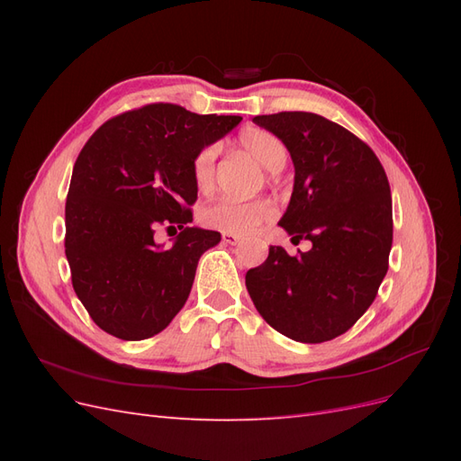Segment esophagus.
<instances>
[{
    "instance_id": "obj_1",
    "label": "esophagus",
    "mask_w": 461,
    "mask_h": 461,
    "mask_svg": "<svg viewBox=\"0 0 461 461\" xmlns=\"http://www.w3.org/2000/svg\"><path fill=\"white\" fill-rule=\"evenodd\" d=\"M222 242L229 244V246H236V244H240V239H239V236H234V234H222Z\"/></svg>"
}]
</instances>
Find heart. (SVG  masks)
<instances>
[{
    "mask_svg": "<svg viewBox=\"0 0 461 461\" xmlns=\"http://www.w3.org/2000/svg\"><path fill=\"white\" fill-rule=\"evenodd\" d=\"M240 148L249 158L256 159L261 167L269 171L283 169L288 159V148L276 134L263 131V129H248L239 136ZM215 159L217 148L207 146L203 148L192 163L194 180L196 186L203 192L213 188L215 180ZM202 222L205 227L221 230L222 234L246 236L256 232L265 222H269L275 217V207L269 200H219L212 205H207L202 212Z\"/></svg>",
    "mask_w": 461,
    "mask_h": 461,
    "instance_id": "b5f03b06",
    "label": "heart"
}]
</instances>
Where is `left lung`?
<instances>
[{
  "label": "left lung",
  "instance_id": "8db88e82",
  "mask_svg": "<svg viewBox=\"0 0 461 461\" xmlns=\"http://www.w3.org/2000/svg\"><path fill=\"white\" fill-rule=\"evenodd\" d=\"M286 144L294 190L278 221L310 252L271 246L246 273L256 310L285 337L319 344L340 337L367 312L388 271L393 198L379 158L356 134L305 111L258 115Z\"/></svg>",
  "mask_w": 461,
  "mask_h": 461
}]
</instances>
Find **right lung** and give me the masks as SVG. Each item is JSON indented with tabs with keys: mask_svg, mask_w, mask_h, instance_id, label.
<instances>
[{
	"mask_svg": "<svg viewBox=\"0 0 461 461\" xmlns=\"http://www.w3.org/2000/svg\"><path fill=\"white\" fill-rule=\"evenodd\" d=\"M239 115L149 104L104 122L78 153L65 203V256L78 300L121 340L161 332L183 310L205 249L221 234L192 222V163ZM178 226L173 247L152 234Z\"/></svg>",
	"mask_w": 461,
	"mask_h": 461,
	"instance_id": "obj_1",
	"label": "right lung"
}]
</instances>
